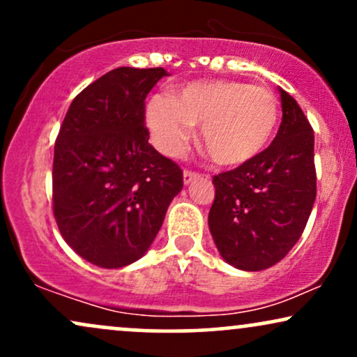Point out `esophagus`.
<instances>
[{
	"instance_id": "1",
	"label": "esophagus",
	"mask_w": 357,
	"mask_h": 357,
	"mask_svg": "<svg viewBox=\"0 0 357 357\" xmlns=\"http://www.w3.org/2000/svg\"><path fill=\"white\" fill-rule=\"evenodd\" d=\"M199 173H196V171H191V169H184V173H183V179H184V184H190V183H192L195 181V179H198L199 178Z\"/></svg>"
}]
</instances>
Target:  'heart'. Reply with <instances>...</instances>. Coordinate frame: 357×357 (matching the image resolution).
I'll list each match as a JSON object with an SVG mask.
<instances>
[{"label": "heart", "mask_w": 357, "mask_h": 357, "mask_svg": "<svg viewBox=\"0 0 357 357\" xmlns=\"http://www.w3.org/2000/svg\"><path fill=\"white\" fill-rule=\"evenodd\" d=\"M146 121L162 153L176 155L202 126V144L221 166H241L268 144L278 121L277 97L238 80L192 82L173 97L147 100Z\"/></svg>", "instance_id": "b5f03b06"}]
</instances>
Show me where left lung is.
Listing matches in <instances>:
<instances>
[{
  "label": "left lung",
  "instance_id": "obj_1",
  "mask_svg": "<svg viewBox=\"0 0 357 357\" xmlns=\"http://www.w3.org/2000/svg\"><path fill=\"white\" fill-rule=\"evenodd\" d=\"M282 124L267 149L213 178L208 225L220 255L258 272L278 264L301 238L315 202L314 130L292 96L278 89Z\"/></svg>",
  "mask_w": 357,
  "mask_h": 357
}]
</instances>
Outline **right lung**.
Segmentation results:
<instances>
[{"mask_svg": "<svg viewBox=\"0 0 357 357\" xmlns=\"http://www.w3.org/2000/svg\"><path fill=\"white\" fill-rule=\"evenodd\" d=\"M165 68L119 67L73 99L55 141L53 215L75 253L121 268L149 250L183 171L149 144L146 97Z\"/></svg>", "mask_w": 357, "mask_h": 357, "instance_id": "right-lung-1", "label": "right lung"}]
</instances>
